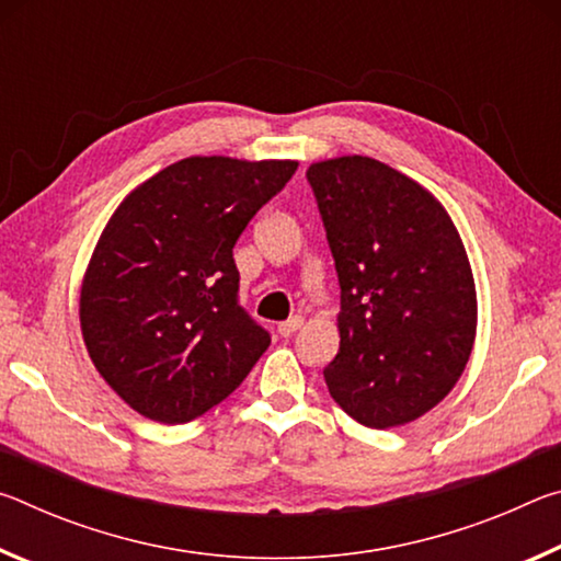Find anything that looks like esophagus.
Returning a JSON list of instances; mask_svg holds the SVG:
<instances>
[{"instance_id":"1","label":"esophagus","mask_w":561,"mask_h":561,"mask_svg":"<svg viewBox=\"0 0 561 561\" xmlns=\"http://www.w3.org/2000/svg\"><path fill=\"white\" fill-rule=\"evenodd\" d=\"M301 324H304V319H301V317H289L287 321H282V324L277 327V331H279L282 336H291L294 331L301 329Z\"/></svg>"}]
</instances>
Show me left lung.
<instances>
[{
	"instance_id": "left-lung-1",
	"label": "left lung",
	"mask_w": 561,
	"mask_h": 561,
	"mask_svg": "<svg viewBox=\"0 0 561 561\" xmlns=\"http://www.w3.org/2000/svg\"><path fill=\"white\" fill-rule=\"evenodd\" d=\"M341 284L329 393L366 428L411 423L458 383L478 291L453 217L431 190L368 156L311 163Z\"/></svg>"
}]
</instances>
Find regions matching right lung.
<instances>
[{
    "label": "right lung",
    "mask_w": 561,
    "mask_h": 561,
    "mask_svg": "<svg viewBox=\"0 0 561 561\" xmlns=\"http://www.w3.org/2000/svg\"><path fill=\"white\" fill-rule=\"evenodd\" d=\"M297 165L190 156L113 210L83 272L79 321L93 366L133 411L193 421L267 351L270 334L237 304L232 247Z\"/></svg>",
    "instance_id": "1"
}]
</instances>
